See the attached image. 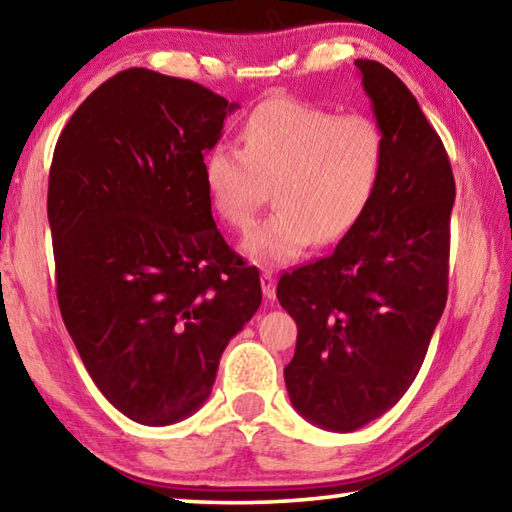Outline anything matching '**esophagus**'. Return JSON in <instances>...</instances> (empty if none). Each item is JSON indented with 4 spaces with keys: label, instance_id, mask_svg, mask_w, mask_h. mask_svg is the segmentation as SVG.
<instances>
[{
    "label": "esophagus",
    "instance_id": "esophagus-1",
    "mask_svg": "<svg viewBox=\"0 0 512 512\" xmlns=\"http://www.w3.org/2000/svg\"><path fill=\"white\" fill-rule=\"evenodd\" d=\"M259 280H262L264 296L268 300H273L275 298V275H273V271H262V277H259Z\"/></svg>",
    "mask_w": 512,
    "mask_h": 512
}]
</instances>
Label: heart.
Listing matches in <instances>:
<instances>
[{
  "mask_svg": "<svg viewBox=\"0 0 512 512\" xmlns=\"http://www.w3.org/2000/svg\"><path fill=\"white\" fill-rule=\"evenodd\" d=\"M241 151L214 146L203 185L214 212L232 228L253 223L273 189L275 210L244 239L259 264H287L311 244L341 241L368 212L386 160L375 119L336 115L296 99H271L246 117Z\"/></svg>",
  "mask_w": 512,
  "mask_h": 512,
  "instance_id": "obj_1",
  "label": "heart"
}]
</instances>
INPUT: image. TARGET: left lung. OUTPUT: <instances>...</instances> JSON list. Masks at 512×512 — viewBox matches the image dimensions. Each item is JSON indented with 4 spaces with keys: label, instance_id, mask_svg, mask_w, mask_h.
Returning a JSON list of instances; mask_svg holds the SVG:
<instances>
[{
    "label": "left lung",
    "instance_id": "1",
    "mask_svg": "<svg viewBox=\"0 0 512 512\" xmlns=\"http://www.w3.org/2000/svg\"><path fill=\"white\" fill-rule=\"evenodd\" d=\"M386 140L368 212L332 255L284 273L277 300L298 325L284 381L293 409L354 431L409 391L447 302V151L411 90L377 60H354Z\"/></svg>",
    "mask_w": 512,
    "mask_h": 512
}]
</instances>
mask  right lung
Listing matches in <instances>:
<instances>
[{"label":"right lung","mask_w":512,"mask_h":512,"mask_svg":"<svg viewBox=\"0 0 512 512\" xmlns=\"http://www.w3.org/2000/svg\"><path fill=\"white\" fill-rule=\"evenodd\" d=\"M235 108L131 67L76 108L51 160L60 314L103 397L149 427L201 409L262 302L259 271L225 244L203 185Z\"/></svg>","instance_id":"obj_1"}]
</instances>
